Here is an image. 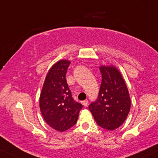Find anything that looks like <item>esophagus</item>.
<instances>
[{"label": "esophagus", "mask_w": 158, "mask_h": 158, "mask_svg": "<svg viewBox=\"0 0 158 158\" xmlns=\"http://www.w3.org/2000/svg\"><path fill=\"white\" fill-rule=\"evenodd\" d=\"M88 103H89V101L87 99L84 100V101H83V102H82V104H83L84 106H86L88 105Z\"/></svg>", "instance_id": "1"}]
</instances>
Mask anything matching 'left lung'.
Listing matches in <instances>:
<instances>
[{"label":"left lung","mask_w":158,"mask_h":158,"mask_svg":"<svg viewBox=\"0 0 158 158\" xmlns=\"http://www.w3.org/2000/svg\"><path fill=\"white\" fill-rule=\"evenodd\" d=\"M102 81L98 99L89 109L98 126L114 131L126 121L131 109V98L121 73L113 65L99 67Z\"/></svg>","instance_id":"8db88e82"}]
</instances>
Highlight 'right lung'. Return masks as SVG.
Listing matches in <instances>:
<instances>
[{"mask_svg": "<svg viewBox=\"0 0 158 158\" xmlns=\"http://www.w3.org/2000/svg\"><path fill=\"white\" fill-rule=\"evenodd\" d=\"M70 61L61 60L52 66L47 74L40 96V109L47 123L63 132L76 124L81 103L74 102L66 80Z\"/></svg>", "mask_w": 158, "mask_h": 158, "instance_id": "1", "label": "right lung"}]
</instances>
